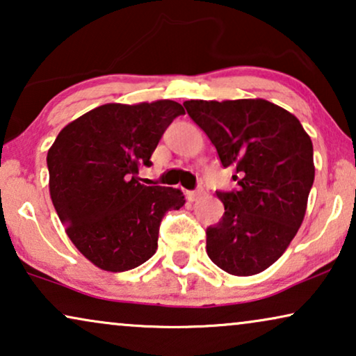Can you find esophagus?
<instances>
[{
	"label": "esophagus",
	"instance_id": "obj_1",
	"mask_svg": "<svg viewBox=\"0 0 356 356\" xmlns=\"http://www.w3.org/2000/svg\"><path fill=\"white\" fill-rule=\"evenodd\" d=\"M186 196H188L189 201H196V199H199V197L202 196V189H196V191H189Z\"/></svg>",
	"mask_w": 356,
	"mask_h": 356
}]
</instances>
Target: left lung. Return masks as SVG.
Returning <instances> with one entry per match:
<instances>
[{"label": "left lung", "instance_id": "8db88e82", "mask_svg": "<svg viewBox=\"0 0 356 356\" xmlns=\"http://www.w3.org/2000/svg\"><path fill=\"white\" fill-rule=\"evenodd\" d=\"M183 105L238 184L217 191L225 212L207 227V254L228 274H259L284 254L303 222L314 181L313 143L296 116L267 100Z\"/></svg>", "mask_w": 356, "mask_h": 356}]
</instances>
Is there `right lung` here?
I'll use <instances>...</instances> for the list:
<instances>
[{
  "label": "right lung",
  "mask_w": 356,
  "mask_h": 356,
  "mask_svg": "<svg viewBox=\"0 0 356 356\" xmlns=\"http://www.w3.org/2000/svg\"><path fill=\"white\" fill-rule=\"evenodd\" d=\"M183 113L173 100L106 104L65 126L48 150L58 217L100 269L124 272L150 259L163 216L184 204L179 189L138 181L139 167L152 165L165 129Z\"/></svg>",
  "instance_id": "add662e5"
}]
</instances>
